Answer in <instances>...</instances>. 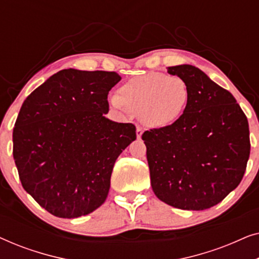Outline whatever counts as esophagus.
Returning <instances> with one entry per match:
<instances>
[{"mask_svg":"<svg viewBox=\"0 0 259 259\" xmlns=\"http://www.w3.org/2000/svg\"><path fill=\"white\" fill-rule=\"evenodd\" d=\"M141 136H143V128L140 126H137V138L140 139Z\"/></svg>","mask_w":259,"mask_h":259,"instance_id":"1","label":"esophagus"}]
</instances>
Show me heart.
I'll return each instance as SVG.
<instances>
[{
	"label": "heart",
	"mask_w": 259,
	"mask_h": 259,
	"mask_svg": "<svg viewBox=\"0 0 259 259\" xmlns=\"http://www.w3.org/2000/svg\"><path fill=\"white\" fill-rule=\"evenodd\" d=\"M189 99V87L182 77L153 72L132 77L109 102L120 112L137 113L147 127L165 128L183 115Z\"/></svg>",
	"instance_id": "b5f03b06"
}]
</instances>
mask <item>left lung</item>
Masks as SVG:
<instances>
[{
	"instance_id": "obj_1",
	"label": "left lung",
	"mask_w": 259,
	"mask_h": 259,
	"mask_svg": "<svg viewBox=\"0 0 259 259\" xmlns=\"http://www.w3.org/2000/svg\"><path fill=\"white\" fill-rule=\"evenodd\" d=\"M185 81L183 115L165 128L145 131L151 185L159 199L182 210H206L242 182L250 155L246 115L229 91L191 65L168 67Z\"/></svg>"
}]
</instances>
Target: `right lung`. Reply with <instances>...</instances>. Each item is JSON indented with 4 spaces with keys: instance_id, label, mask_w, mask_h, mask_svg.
<instances>
[{
    "instance_id": "obj_1",
    "label": "right lung",
    "mask_w": 259,
    "mask_h": 259,
    "mask_svg": "<svg viewBox=\"0 0 259 259\" xmlns=\"http://www.w3.org/2000/svg\"><path fill=\"white\" fill-rule=\"evenodd\" d=\"M119 74L62 69L28 95L13 131L23 189L60 218L86 215L107 198L113 166L137 139L133 123L105 118Z\"/></svg>"
}]
</instances>
